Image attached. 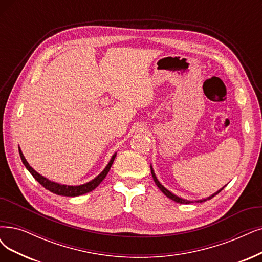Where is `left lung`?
<instances>
[{
  "instance_id": "8db88e82",
  "label": "left lung",
  "mask_w": 262,
  "mask_h": 262,
  "mask_svg": "<svg viewBox=\"0 0 262 262\" xmlns=\"http://www.w3.org/2000/svg\"><path fill=\"white\" fill-rule=\"evenodd\" d=\"M151 173H152V177H153V180H154V182H156V185L159 187V189L164 193V194H165L167 198H169L170 200H172V201H175V202H177V203H180V204H190V203H193L192 201H188V200H185V199H181V198H178L177 195H175V194H172V193L170 192V191H168L165 187H163L161 183H160V181L158 180V178H157V176H156V173H154V171H153V168H152V166H151ZM225 188V187H224ZM222 188V189H224ZM222 189H220L219 191H217L216 193H214V194L212 195H210V196H208L207 199H203V200H199V201H195L196 203H202V202H205V201H207V200H210V199H212L214 198L215 195H217L218 193L222 190Z\"/></svg>"
}]
</instances>
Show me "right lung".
<instances>
[{
	"label": "right lung",
	"instance_id": "right-lung-1",
	"mask_svg": "<svg viewBox=\"0 0 262 262\" xmlns=\"http://www.w3.org/2000/svg\"><path fill=\"white\" fill-rule=\"evenodd\" d=\"M19 154H20V158H21V161L24 163V165L26 166V168L29 171H30V173L34 177V179L37 182H40L41 185L45 189H47L48 191L55 193V194L63 195V196H79V195H83V194H85V193L91 192L95 188L98 187L99 183L106 176V173L109 172V170H110V168L112 166V164H113V161H114V159L116 157V153H115L114 156L111 158L110 162L108 163V165L105 166V168L95 179H93L92 181L87 182V183H84V185H81V186H67V185H60V183H56L54 181H51V180L46 179L45 177H43L42 175H40V173L36 172L30 165H29V163L25 159L24 154H23L20 149H19Z\"/></svg>",
	"mask_w": 262,
	"mask_h": 262
}]
</instances>
